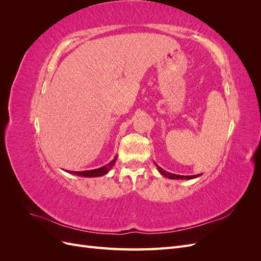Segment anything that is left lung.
<instances>
[{"mask_svg":"<svg viewBox=\"0 0 261 261\" xmlns=\"http://www.w3.org/2000/svg\"><path fill=\"white\" fill-rule=\"evenodd\" d=\"M155 164V167H156V169H158V171L160 172V174L161 175H163L164 177H169V178H171V179H192V178H196V177H198V176H200L201 174H197V175H187V176H185V175H177V174H173V173H170V172H167V171H164L162 168H160L159 165H158L156 163H154Z\"/></svg>","mask_w":261,"mask_h":261,"instance_id":"left-lung-1","label":"left lung"}]
</instances>
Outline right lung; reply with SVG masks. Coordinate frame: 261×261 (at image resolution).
<instances>
[{
	"label": "right lung",
	"instance_id": "add662e5",
	"mask_svg": "<svg viewBox=\"0 0 261 261\" xmlns=\"http://www.w3.org/2000/svg\"><path fill=\"white\" fill-rule=\"evenodd\" d=\"M117 159V156L115 155L114 159L112 161H110L107 165H103L99 169H94V170H89V171H82V172H73L70 171V174H75L77 176H84V177H98V176H103L106 175L107 173H109V171L112 169V167L114 165L115 161Z\"/></svg>",
	"mask_w": 261,
	"mask_h": 261
}]
</instances>
